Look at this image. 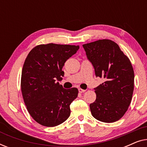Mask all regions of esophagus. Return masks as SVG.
I'll use <instances>...</instances> for the list:
<instances>
[{"instance_id":"1","label":"esophagus","mask_w":147,"mask_h":147,"mask_svg":"<svg viewBox=\"0 0 147 147\" xmlns=\"http://www.w3.org/2000/svg\"><path fill=\"white\" fill-rule=\"evenodd\" d=\"M78 90H79V92H80V93H83V92L86 91L85 90L82 89V88H78Z\"/></svg>"}]
</instances>
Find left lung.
Here are the masks:
<instances>
[{
	"mask_svg": "<svg viewBox=\"0 0 147 147\" xmlns=\"http://www.w3.org/2000/svg\"><path fill=\"white\" fill-rule=\"evenodd\" d=\"M83 47L96 77L105 79L94 88L96 99L90 105L92 116L103 122L117 121L127 111L133 94L131 62L112 40L100 39L84 44Z\"/></svg>",
	"mask_w": 147,
	"mask_h": 147,
	"instance_id": "1",
	"label": "left lung"
}]
</instances>
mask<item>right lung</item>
Here are the masks:
<instances>
[{"label":"right lung","mask_w":147,"mask_h":147,"mask_svg":"<svg viewBox=\"0 0 147 147\" xmlns=\"http://www.w3.org/2000/svg\"><path fill=\"white\" fill-rule=\"evenodd\" d=\"M78 45L48 43L35 47L28 54L21 74L22 95L27 109L37 123L53 127L63 123L71 113L70 104L78 90L60 85L64 63Z\"/></svg>","instance_id":"right-lung-1"}]
</instances>
